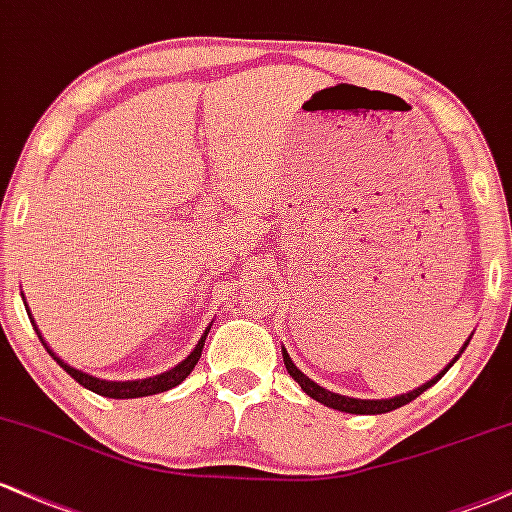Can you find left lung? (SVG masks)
<instances>
[{
	"mask_svg": "<svg viewBox=\"0 0 512 512\" xmlns=\"http://www.w3.org/2000/svg\"><path fill=\"white\" fill-rule=\"evenodd\" d=\"M466 345H469V342H464L462 352L466 350ZM462 352H459V355H462ZM459 355H457V357H459ZM282 357H284V364H286V369H289L291 379H294V381H299V386H301L303 391L308 393V396H311V398H316V401H318V403H323V406H328V408H335V411H342V413H359V415H376V413H389V411H396V408L406 406V403L415 401V398H418L420 393H423L425 389H430V386L435 384V381H440L442 376L447 374V369L452 367L454 362H457V357H454V359H452V364H449V367L445 369V372H442V374H437L435 379H430L428 384H423V386H420V389H415V391H411V393H403V396H393V398H389V401H362V398H347V396H340V393L325 391L323 386H318V384H316V381H311V379H308V376L303 374L301 369H296V364L291 362L289 352L282 350Z\"/></svg>",
	"mask_w": 512,
	"mask_h": 512,
	"instance_id": "obj_1",
	"label": "left lung"
}]
</instances>
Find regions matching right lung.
I'll return each instance as SVG.
<instances>
[{"label":"right lung","mask_w":512,"mask_h":512,"mask_svg":"<svg viewBox=\"0 0 512 512\" xmlns=\"http://www.w3.org/2000/svg\"><path fill=\"white\" fill-rule=\"evenodd\" d=\"M24 303H26V299H24ZM28 318H31V313H28ZM33 325H36V323H33ZM209 330L211 328H206V333L201 335L199 345L194 347V352L187 359H184V362H179L177 367L170 369V372L150 376V379H138V381H106V379H97V376L84 374V372H80V369L65 364L60 357H55V352L50 350V347L46 345V340L41 338V330H36V333H38V340L43 342V347H46V350L50 352V357H53L55 362H58L60 367H63L65 372L77 381V384H82L84 389L99 393V396H106V398H140V396H153V393L170 391L177 384H182V381L194 372L196 362H199V357H201V350H204V342H206V335H209Z\"/></svg>","instance_id":"right-lung-1"}]
</instances>
